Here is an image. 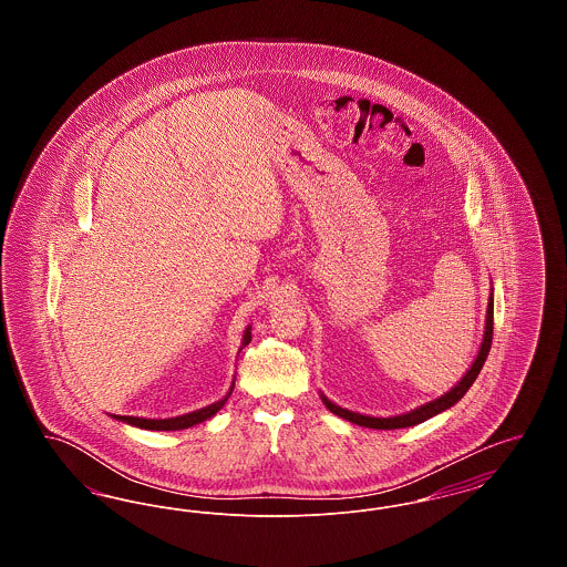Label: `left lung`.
<instances>
[{"label": "left lung", "instance_id": "8db88e82", "mask_svg": "<svg viewBox=\"0 0 567 567\" xmlns=\"http://www.w3.org/2000/svg\"><path fill=\"white\" fill-rule=\"evenodd\" d=\"M491 340H493V293L488 297L485 336H483L481 351L476 354L472 368L465 372V377L461 378L457 384H455L449 393H444L442 398L433 400L430 404L419 405V408H414V410H410V412H405V414H400V416H389V419H378V416H365V414H359V412H351V410H347V408H340V405L329 402L324 395H321V398H323V404L327 405L333 414H338L340 419H347V421H351L354 425L370 427V430H400V427L419 425V423L432 419L435 414L449 410L451 405L457 404L458 400L467 393V389L474 384V380L478 378L483 365H485L486 354L491 351Z\"/></svg>", "mask_w": 567, "mask_h": 567}]
</instances>
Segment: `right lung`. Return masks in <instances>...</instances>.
<instances>
[{"mask_svg": "<svg viewBox=\"0 0 567 567\" xmlns=\"http://www.w3.org/2000/svg\"><path fill=\"white\" fill-rule=\"evenodd\" d=\"M250 342V327H246L243 338V347H246ZM243 351V349H240ZM234 391V382L227 391V395L223 400H218L215 404L206 405V408H199V410H193L189 414H183V416H172V419H140V416H118V414H112L116 421H123L127 425H134L140 430H153V432H178V430H187L193 427L197 423H204L208 421L210 416H215L216 412L225 405V402L229 400Z\"/></svg>", "mask_w": 567, "mask_h": 567, "instance_id": "add662e5", "label": "right lung"}]
</instances>
